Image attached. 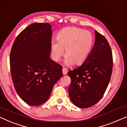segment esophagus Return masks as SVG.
Instances as JSON below:
<instances>
[{"label":"esophagus","mask_w":127,"mask_h":127,"mask_svg":"<svg viewBox=\"0 0 127 127\" xmlns=\"http://www.w3.org/2000/svg\"><path fill=\"white\" fill-rule=\"evenodd\" d=\"M62 72H63V74L64 75L67 74L68 72V69L67 68H63V69H62Z\"/></svg>","instance_id":"34e87169"}]
</instances>
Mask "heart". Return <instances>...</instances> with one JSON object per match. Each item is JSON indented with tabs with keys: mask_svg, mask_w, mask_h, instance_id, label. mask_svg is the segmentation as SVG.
Here are the masks:
<instances>
[{
	"mask_svg": "<svg viewBox=\"0 0 127 127\" xmlns=\"http://www.w3.org/2000/svg\"><path fill=\"white\" fill-rule=\"evenodd\" d=\"M56 40L51 44L53 59L59 61L65 49V63L67 65L83 63L94 44V37L90 32L76 27L63 28L57 34Z\"/></svg>",
	"mask_w": 127,
	"mask_h": 127,
	"instance_id": "1",
	"label": "heart"
}]
</instances>
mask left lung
Listing matches in <instances>:
<instances>
[{
  "mask_svg": "<svg viewBox=\"0 0 127 127\" xmlns=\"http://www.w3.org/2000/svg\"><path fill=\"white\" fill-rule=\"evenodd\" d=\"M95 42L90 55L80 67L69 71V98L78 108H87L103 97L113 68L111 48L106 38L95 30Z\"/></svg>",
  "mask_w": 127,
  "mask_h": 127,
  "instance_id": "left-lung-1",
  "label": "left lung"
}]
</instances>
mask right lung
<instances>
[{
  "label": "right lung",
  "instance_id": "1",
  "mask_svg": "<svg viewBox=\"0 0 127 127\" xmlns=\"http://www.w3.org/2000/svg\"><path fill=\"white\" fill-rule=\"evenodd\" d=\"M48 23H35L21 32L10 52L11 74L25 102L38 106L47 101L63 76L62 67L50 59L52 31Z\"/></svg>",
  "mask_w": 127,
  "mask_h": 127
}]
</instances>
